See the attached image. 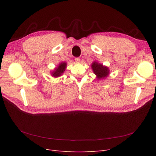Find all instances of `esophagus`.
<instances>
[{"instance_id":"obj_1","label":"esophagus","mask_w":156,"mask_h":156,"mask_svg":"<svg viewBox=\"0 0 156 156\" xmlns=\"http://www.w3.org/2000/svg\"><path fill=\"white\" fill-rule=\"evenodd\" d=\"M75 61L76 63H80V58H79V57H76V58L75 59Z\"/></svg>"}]
</instances>
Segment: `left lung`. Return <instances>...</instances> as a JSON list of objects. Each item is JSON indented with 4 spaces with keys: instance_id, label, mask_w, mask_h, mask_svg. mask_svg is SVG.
Masks as SVG:
<instances>
[{
    "instance_id": "8db88e82",
    "label": "left lung",
    "mask_w": 156,
    "mask_h": 156,
    "mask_svg": "<svg viewBox=\"0 0 156 156\" xmlns=\"http://www.w3.org/2000/svg\"><path fill=\"white\" fill-rule=\"evenodd\" d=\"M91 67L98 80L105 79L109 75L110 70L109 68L97 61H94L91 64Z\"/></svg>"
}]
</instances>
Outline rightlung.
I'll list each match as a JSON object with an SVG mask.
<instances>
[{"instance_id":"add662e5","label":"right lung","mask_w":156,"mask_h":156,"mask_svg":"<svg viewBox=\"0 0 156 156\" xmlns=\"http://www.w3.org/2000/svg\"><path fill=\"white\" fill-rule=\"evenodd\" d=\"M67 67V63L66 62H60L57 66L55 67L53 71H51V76L54 78H58L61 76H62L64 72L65 71V69H66Z\"/></svg>"}]
</instances>
